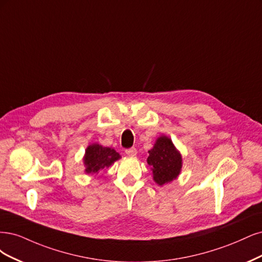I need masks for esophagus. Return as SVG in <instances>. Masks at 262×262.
I'll return each mask as SVG.
<instances>
[{
	"mask_svg": "<svg viewBox=\"0 0 262 262\" xmlns=\"http://www.w3.org/2000/svg\"><path fill=\"white\" fill-rule=\"evenodd\" d=\"M125 154L129 156V157H135L137 155V150L136 148H129V149H126L125 150Z\"/></svg>",
	"mask_w": 262,
	"mask_h": 262,
	"instance_id": "1",
	"label": "esophagus"
}]
</instances>
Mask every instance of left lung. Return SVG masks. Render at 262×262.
Returning <instances> with one entry per match:
<instances>
[{"instance_id": "left-lung-1", "label": "left lung", "mask_w": 262, "mask_h": 262, "mask_svg": "<svg viewBox=\"0 0 262 262\" xmlns=\"http://www.w3.org/2000/svg\"><path fill=\"white\" fill-rule=\"evenodd\" d=\"M147 162L151 166L154 181L162 186L177 179L182 170V156L175 148L172 140L164 136H160L152 149L149 151Z\"/></svg>"}]
</instances>
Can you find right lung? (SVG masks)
I'll list each match as a JSON object with an SVG mask.
<instances>
[{
  "instance_id": "obj_1",
  "label": "right lung",
  "mask_w": 262,
  "mask_h": 262,
  "mask_svg": "<svg viewBox=\"0 0 262 262\" xmlns=\"http://www.w3.org/2000/svg\"><path fill=\"white\" fill-rule=\"evenodd\" d=\"M119 159H121L120 154L113 148L103 147L99 143H91L87 147L83 157V164L86 166L85 172L87 174H98L100 171L111 166Z\"/></svg>"
}]
</instances>
